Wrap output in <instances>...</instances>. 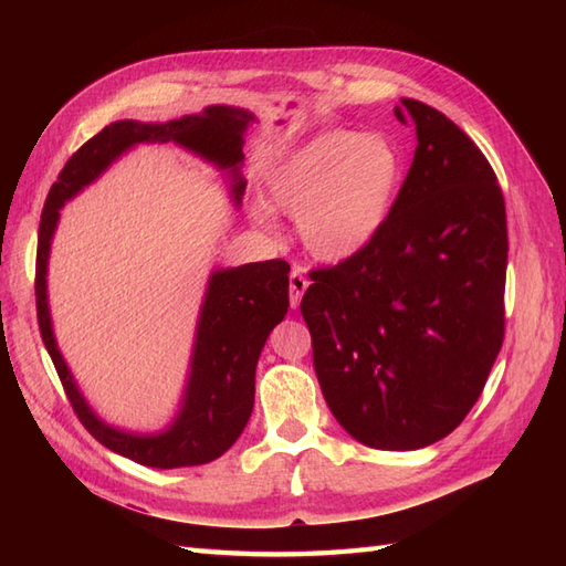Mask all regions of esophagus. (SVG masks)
Masks as SVG:
<instances>
[{
	"label": "esophagus",
	"mask_w": 566,
	"mask_h": 566,
	"mask_svg": "<svg viewBox=\"0 0 566 566\" xmlns=\"http://www.w3.org/2000/svg\"><path fill=\"white\" fill-rule=\"evenodd\" d=\"M306 285H310V281H306L304 271L300 266H293V271H290V306H293V310L300 306Z\"/></svg>",
	"instance_id": "34e87169"
}]
</instances>
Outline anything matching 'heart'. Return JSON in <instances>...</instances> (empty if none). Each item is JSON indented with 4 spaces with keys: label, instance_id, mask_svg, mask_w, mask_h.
I'll use <instances>...</instances> for the list:
<instances>
[{
    "label": "heart",
    "instance_id": "heart-1",
    "mask_svg": "<svg viewBox=\"0 0 566 566\" xmlns=\"http://www.w3.org/2000/svg\"><path fill=\"white\" fill-rule=\"evenodd\" d=\"M401 163L380 136L331 129L314 136L266 179L271 208L297 214L302 245L323 262L364 250L385 224L397 193ZM252 217L271 227V210L256 202Z\"/></svg>",
    "mask_w": 566,
    "mask_h": 566
}]
</instances>
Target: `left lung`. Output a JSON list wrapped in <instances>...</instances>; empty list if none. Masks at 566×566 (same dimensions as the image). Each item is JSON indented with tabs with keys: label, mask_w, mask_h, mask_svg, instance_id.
<instances>
[{
	"label": "left lung",
	"mask_w": 566,
	"mask_h": 566,
	"mask_svg": "<svg viewBox=\"0 0 566 566\" xmlns=\"http://www.w3.org/2000/svg\"><path fill=\"white\" fill-rule=\"evenodd\" d=\"M394 115L418 134L399 196L364 250L310 273L300 310L337 422L413 451L465 420L503 347L507 219L465 132L416 98Z\"/></svg>",
	"instance_id": "1"
}]
</instances>
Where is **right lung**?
<instances>
[{
    "instance_id": "add662e5",
    "label": "right lung",
    "mask_w": 566,
    "mask_h": 566,
    "mask_svg": "<svg viewBox=\"0 0 566 566\" xmlns=\"http://www.w3.org/2000/svg\"><path fill=\"white\" fill-rule=\"evenodd\" d=\"M250 119L252 115L248 111L229 106H210L200 115H184L163 125L117 119L73 153L44 202L35 269L38 323L44 347L84 430L106 449L146 468L172 470L205 465L227 453L241 437L254 406L256 361H260L269 333L287 314L290 264L285 260H269L212 273L198 318L191 375H188L179 416L160 434H132L106 424L84 401L51 331L46 264L51 238L59 224V210L127 148L167 142L193 150L196 156L214 163L219 169H227L238 205L245 193L241 163L245 158L243 134Z\"/></svg>"
}]
</instances>
